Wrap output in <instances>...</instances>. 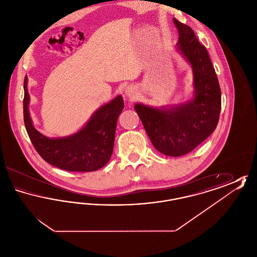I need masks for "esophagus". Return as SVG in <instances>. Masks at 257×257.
Returning a JSON list of instances; mask_svg holds the SVG:
<instances>
[{
    "label": "esophagus",
    "mask_w": 257,
    "mask_h": 257,
    "mask_svg": "<svg viewBox=\"0 0 257 257\" xmlns=\"http://www.w3.org/2000/svg\"><path fill=\"white\" fill-rule=\"evenodd\" d=\"M135 88L133 86H128L127 88H126V90H125V94L127 95V96H129V97H134L135 96Z\"/></svg>",
    "instance_id": "esophagus-1"
}]
</instances>
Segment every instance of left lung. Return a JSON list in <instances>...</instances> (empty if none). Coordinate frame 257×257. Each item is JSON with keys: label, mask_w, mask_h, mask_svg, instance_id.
Returning a JSON list of instances; mask_svg holds the SVG:
<instances>
[{"label": "left lung", "mask_w": 257, "mask_h": 257, "mask_svg": "<svg viewBox=\"0 0 257 257\" xmlns=\"http://www.w3.org/2000/svg\"><path fill=\"white\" fill-rule=\"evenodd\" d=\"M179 33L178 49L193 67L195 98L170 110L136 104L147 135L159 152L178 157L191 152L212 134L219 122L221 93L207 50L191 27L173 19Z\"/></svg>", "instance_id": "1"}]
</instances>
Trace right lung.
Wrapping results in <instances>:
<instances>
[{
	"label": "right lung",
	"instance_id": "obj_1",
	"mask_svg": "<svg viewBox=\"0 0 257 257\" xmlns=\"http://www.w3.org/2000/svg\"><path fill=\"white\" fill-rule=\"evenodd\" d=\"M24 80V123L30 140L41 158L50 165L68 171H94L110 160L116 123L124 108L120 95L96 110L86 126L67 138L49 139L33 126L29 113L30 95Z\"/></svg>",
	"mask_w": 257,
	"mask_h": 257
}]
</instances>
